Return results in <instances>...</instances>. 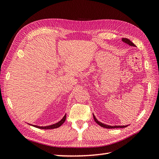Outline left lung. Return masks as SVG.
I'll return each mask as SVG.
<instances>
[{
  "mask_svg": "<svg viewBox=\"0 0 159 159\" xmlns=\"http://www.w3.org/2000/svg\"><path fill=\"white\" fill-rule=\"evenodd\" d=\"M122 41H123L124 42H125V43H126L127 44H128V45H129V46H133V47H135L136 46L135 45H134L131 41H130L129 39H127V38H122ZM93 118H94V120L95 121V122L97 124H99L100 126H101V127H103V128H125V127H127L128 125H113V126H111V125H106V124H103V123H101V122H99L98 120H97V118L96 117H95V116L93 115Z\"/></svg>",
  "mask_w": 159,
  "mask_h": 159,
  "instance_id": "8db88e82",
  "label": "left lung"
}]
</instances>
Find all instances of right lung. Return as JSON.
Returning <instances> with one entry per match:
<instances>
[{
	"label": "right lung",
	"mask_w": 159,
	"mask_h": 159,
	"mask_svg": "<svg viewBox=\"0 0 159 159\" xmlns=\"http://www.w3.org/2000/svg\"><path fill=\"white\" fill-rule=\"evenodd\" d=\"M66 115H65L63 118L60 121H58V123H56L55 124H52V125H48V126H44V127H43V126H38V125H32L34 126V127H35V128H39V129H54V128H59L61 125L64 124V122L65 121V120H66Z\"/></svg>",
	"instance_id": "add662e5"
}]
</instances>
